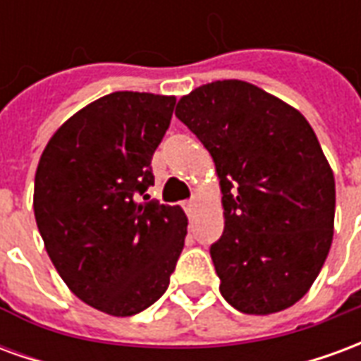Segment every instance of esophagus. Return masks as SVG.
Returning <instances> with one entry per match:
<instances>
[{"label":"esophagus","instance_id":"obj_1","mask_svg":"<svg viewBox=\"0 0 361 361\" xmlns=\"http://www.w3.org/2000/svg\"><path fill=\"white\" fill-rule=\"evenodd\" d=\"M197 207H199L197 199H191V201H188V203H185V211H188L189 216H193V212L197 211Z\"/></svg>","mask_w":361,"mask_h":361}]
</instances>
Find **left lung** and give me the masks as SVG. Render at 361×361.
Wrapping results in <instances>:
<instances>
[{
    "label": "left lung",
    "mask_w": 361,
    "mask_h": 361,
    "mask_svg": "<svg viewBox=\"0 0 361 361\" xmlns=\"http://www.w3.org/2000/svg\"><path fill=\"white\" fill-rule=\"evenodd\" d=\"M176 118L211 152L224 232L211 245L220 294L250 315L300 302L333 243L334 176L294 106L238 79L181 96Z\"/></svg>",
    "instance_id": "8db88e82"
}]
</instances>
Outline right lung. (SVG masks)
I'll return each instance as SVG.
<instances>
[{
  "instance_id": "obj_1",
  "label": "right lung",
  "mask_w": 361,
  "mask_h": 361,
  "mask_svg": "<svg viewBox=\"0 0 361 361\" xmlns=\"http://www.w3.org/2000/svg\"><path fill=\"white\" fill-rule=\"evenodd\" d=\"M176 96L119 90L73 114L46 145L35 176L44 247L79 300L114 317L164 294L188 234L181 207L145 202L150 160Z\"/></svg>"
}]
</instances>
